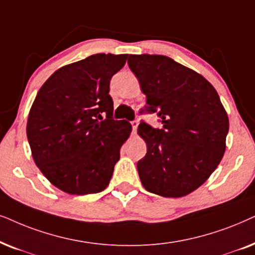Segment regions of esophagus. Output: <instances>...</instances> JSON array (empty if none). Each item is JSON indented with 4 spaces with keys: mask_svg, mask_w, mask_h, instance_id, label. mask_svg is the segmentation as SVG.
<instances>
[{
    "mask_svg": "<svg viewBox=\"0 0 255 255\" xmlns=\"http://www.w3.org/2000/svg\"><path fill=\"white\" fill-rule=\"evenodd\" d=\"M137 126H138V121L135 120V121L131 122V127H133V133H134V134L136 133V130H137Z\"/></svg>",
    "mask_w": 255,
    "mask_h": 255,
    "instance_id": "esophagus-1",
    "label": "esophagus"
}]
</instances>
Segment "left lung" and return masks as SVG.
<instances>
[{
    "mask_svg": "<svg viewBox=\"0 0 255 255\" xmlns=\"http://www.w3.org/2000/svg\"><path fill=\"white\" fill-rule=\"evenodd\" d=\"M128 65L157 113L162 129L141 122L147 154L137 162L142 185L162 197L189 195L208 179L226 149L229 117L215 87L189 67L161 54H130Z\"/></svg>",
    "mask_w": 255,
    "mask_h": 255,
    "instance_id": "obj_1",
    "label": "left lung"
}]
</instances>
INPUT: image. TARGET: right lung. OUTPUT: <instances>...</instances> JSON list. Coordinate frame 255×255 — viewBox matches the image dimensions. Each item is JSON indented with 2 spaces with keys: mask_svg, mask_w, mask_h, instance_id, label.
<instances>
[{
  "mask_svg": "<svg viewBox=\"0 0 255 255\" xmlns=\"http://www.w3.org/2000/svg\"><path fill=\"white\" fill-rule=\"evenodd\" d=\"M128 54L97 53L60 67L39 88L26 136L36 165L62 191L88 195L110 184L131 125L113 119L110 81Z\"/></svg>",
  "mask_w": 255,
  "mask_h": 255,
  "instance_id": "1",
  "label": "right lung"
}]
</instances>
